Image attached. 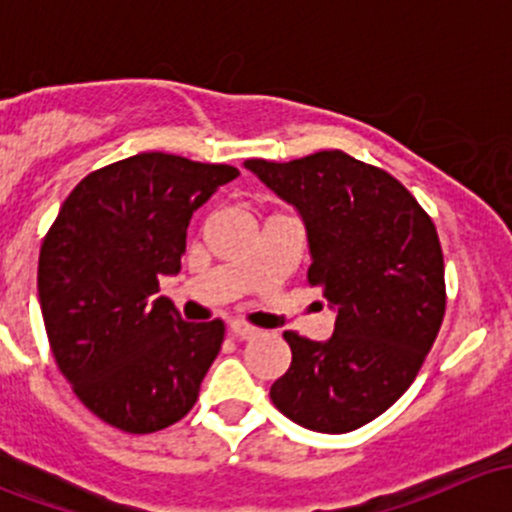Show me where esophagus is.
Returning <instances> with one entry per match:
<instances>
[{"mask_svg": "<svg viewBox=\"0 0 512 512\" xmlns=\"http://www.w3.org/2000/svg\"><path fill=\"white\" fill-rule=\"evenodd\" d=\"M230 334L235 339H255L257 334H260V329L250 327V324H245V322H232L230 324Z\"/></svg>", "mask_w": 512, "mask_h": 512, "instance_id": "obj_1", "label": "esophagus"}]
</instances>
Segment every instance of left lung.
Returning a JSON list of instances; mask_svg holds the SVG:
<instances>
[{"mask_svg": "<svg viewBox=\"0 0 512 512\" xmlns=\"http://www.w3.org/2000/svg\"><path fill=\"white\" fill-rule=\"evenodd\" d=\"M245 168L299 210L307 282L337 309L329 342L285 332L292 364L272 404L309 431H354L414 384L438 337L446 280L436 225L394 175L344 151L250 158Z\"/></svg>", "mask_w": 512, "mask_h": 512, "instance_id": "obj_1", "label": "left lung"}]
</instances>
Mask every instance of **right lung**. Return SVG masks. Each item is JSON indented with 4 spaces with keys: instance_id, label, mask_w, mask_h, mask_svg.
<instances>
[{
    "instance_id": "add662e5",
    "label": "right lung",
    "mask_w": 512,
    "mask_h": 512,
    "mask_svg": "<svg viewBox=\"0 0 512 512\" xmlns=\"http://www.w3.org/2000/svg\"><path fill=\"white\" fill-rule=\"evenodd\" d=\"M240 170L138 153L86 175L39 252L51 354L81 404L126 433H156L198 401L225 339L223 319L183 322L156 297L175 275L195 210Z\"/></svg>"
}]
</instances>
